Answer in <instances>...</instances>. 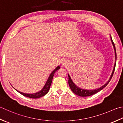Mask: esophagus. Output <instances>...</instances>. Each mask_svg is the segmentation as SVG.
<instances>
[{
  "label": "esophagus",
  "mask_w": 123,
  "mask_h": 123,
  "mask_svg": "<svg viewBox=\"0 0 123 123\" xmlns=\"http://www.w3.org/2000/svg\"><path fill=\"white\" fill-rule=\"evenodd\" d=\"M62 65L63 66H66L67 65V62L66 61H64L62 63Z\"/></svg>",
  "instance_id": "1"
}]
</instances>
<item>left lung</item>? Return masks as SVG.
<instances>
[{
	"label": "left lung",
	"instance_id": "left-lung-1",
	"mask_svg": "<svg viewBox=\"0 0 123 123\" xmlns=\"http://www.w3.org/2000/svg\"><path fill=\"white\" fill-rule=\"evenodd\" d=\"M111 40L112 44L113 46H114V48L115 52V57H116V60L117 55H116V48H115V44H114V43L113 42L111 37ZM115 67H116V63L115 64L114 70H113L112 73L111 74V77H110V78L109 79V81H108V82L105 84V85L102 86V87H101L99 88L96 89V90H83V89L79 88L76 85H74V84L73 82V81H72L71 79L70 78V76L68 74V77H69L68 83H69V85L70 86V87L71 90L73 91V93H74V94H76L77 95L80 96V97H88V96H91V95H92L93 94H95L101 90H102L103 88H105V86H106L108 85V83L110 82V80H111V78L112 77L113 74H114V71H115Z\"/></svg>",
	"mask_w": 123,
	"mask_h": 123
}]
</instances>
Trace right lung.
<instances>
[{
  "label": "right lung",
  "instance_id": "1",
  "mask_svg": "<svg viewBox=\"0 0 123 123\" xmlns=\"http://www.w3.org/2000/svg\"><path fill=\"white\" fill-rule=\"evenodd\" d=\"M60 69V67L59 66H58L52 72L51 74L49 75V78H48L47 82H46V83L45 85L44 86V87H43L42 90H41L40 92H38L37 93H33V94H26V93L21 92H20V91H18H18V92L21 94L22 95H23V96H25V97H26L32 98H39L40 97H43V96L45 95L48 92H49L50 86V85H51V83L52 81V79H53V78L54 74L55 73H56V71Z\"/></svg>",
  "mask_w": 123,
  "mask_h": 123
}]
</instances>
